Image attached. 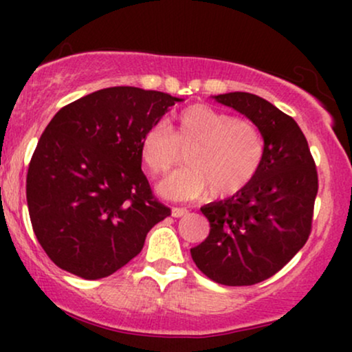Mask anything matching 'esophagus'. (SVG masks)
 <instances>
[{
  "label": "esophagus",
  "mask_w": 352,
  "mask_h": 352,
  "mask_svg": "<svg viewBox=\"0 0 352 352\" xmlns=\"http://www.w3.org/2000/svg\"><path fill=\"white\" fill-rule=\"evenodd\" d=\"M188 215V210L184 208V207H172V217L175 218H180V217H185Z\"/></svg>",
  "instance_id": "34e87169"
}]
</instances>
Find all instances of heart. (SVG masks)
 I'll return each instance as SVG.
<instances>
[{
  "instance_id": "heart-1",
  "label": "heart",
  "mask_w": 352,
  "mask_h": 352,
  "mask_svg": "<svg viewBox=\"0 0 352 352\" xmlns=\"http://www.w3.org/2000/svg\"><path fill=\"white\" fill-rule=\"evenodd\" d=\"M188 165L160 184L168 199H212L236 195L254 179L266 155L263 131L248 119L205 104L185 107L170 129L151 125L140 139V159L153 177H165L182 160Z\"/></svg>"
}]
</instances>
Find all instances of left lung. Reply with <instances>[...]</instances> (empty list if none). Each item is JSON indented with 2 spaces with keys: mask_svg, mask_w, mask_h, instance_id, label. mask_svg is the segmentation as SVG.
Returning a JSON list of instances; mask_svg holds the SVG:
<instances>
[{
  "mask_svg": "<svg viewBox=\"0 0 352 352\" xmlns=\"http://www.w3.org/2000/svg\"><path fill=\"white\" fill-rule=\"evenodd\" d=\"M215 99L263 131L266 155L241 192L201 207L210 233L190 253L212 281L256 285L280 272L308 241L318 193L316 164L293 117L272 102L250 92Z\"/></svg>",
  "mask_w": 352,
  "mask_h": 352,
  "instance_id": "obj_1",
  "label": "left lung"
}]
</instances>
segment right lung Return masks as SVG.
I'll return each instance as SVG.
<instances>
[{"label": "right lung", "mask_w": 352, "mask_h": 352, "mask_svg": "<svg viewBox=\"0 0 352 352\" xmlns=\"http://www.w3.org/2000/svg\"><path fill=\"white\" fill-rule=\"evenodd\" d=\"M179 100L139 87L100 89L64 106L44 129L26 199L34 235L60 270L106 278L170 215L142 172L140 139Z\"/></svg>", "instance_id": "1"}]
</instances>
